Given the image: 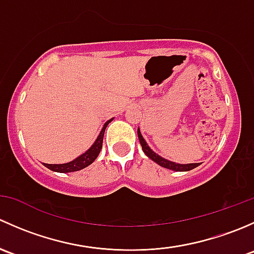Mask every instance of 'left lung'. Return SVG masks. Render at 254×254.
<instances>
[{
	"label": "left lung",
	"instance_id": "1",
	"mask_svg": "<svg viewBox=\"0 0 254 254\" xmlns=\"http://www.w3.org/2000/svg\"><path fill=\"white\" fill-rule=\"evenodd\" d=\"M137 136H139L140 143H141V147H142L143 152L146 153V156H147V157H150L152 161H155L156 163H158V165H160L161 167H165V168H167V170L178 171V172H182V171H190V170H193V168L198 167V166H199V163L179 165V163L171 162V161L165 160V158H162V157H160V156H158V155H156V153L153 152V151L151 150L150 147H148V145H147V143H146L145 140H143V137H142L141 132H140V130H137Z\"/></svg>",
	"mask_w": 254,
	"mask_h": 254
}]
</instances>
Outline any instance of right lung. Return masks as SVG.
<instances>
[{
  "label": "right lung",
  "instance_id": "1",
  "mask_svg": "<svg viewBox=\"0 0 254 254\" xmlns=\"http://www.w3.org/2000/svg\"><path fill=\"white\" fill-rule=\"evenodd\" d=\"M112 122L108 120V122L104 124L103 129H102L101 134L99 136L97 137L96 142L91 146L89 150H87L83 155H81L79 157L76 158V160L71 161L68 163H63V165H48V163H44L45 167H48L49 170L54 171V172H60V173H67V172H76V171L83 170L86 168L87 166L91 165L94 160L97 158V156L99 155L102 150V145H103V136H104V131H106V127L109 123Z\"/></svg>",
  "mask_w": 254,
  "mask_h": 254
}]
</instances>
